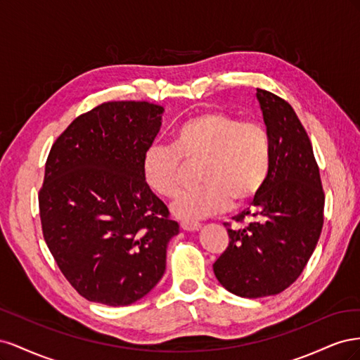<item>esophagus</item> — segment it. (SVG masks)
<instances>
[{
    "label": "esophagus",
    "instance_id": "34e87169",
    "mask_svg": "<svg viewBox=\"0 0 360 360\" xmlns=\"http://www.w3.org/2000/svg\"><path fill=\"white\" fill-rule=\"evenodd\" d=\"M180 226H181V230H184V231H198L201 228V224L193 222V221H183L180 224Z\"/></svg>",
    "mask_w": 360,
    "mask_h": 360
}]
</instances>
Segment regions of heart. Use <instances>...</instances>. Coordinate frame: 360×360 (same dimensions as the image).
<instances>
[{
    "label": "heart",
    "instance_id": "1",
    "mask_svg": "<svg viewBox=\"0 0 360 360\" xmlns=\"http://www.w3.org/2000/svg\"><path fill=\"white\" fill-rule=\"evenodd\" d=\"M181 160L198 162L201 186L183 192L171 210L193 221L254 200L271 168V144L264 124L222 111L195 115L176 127L172 146H151L143 158L147 186L160 197L180 191Z\"/></svg>",
    "mask_w": 360,
    "mask_h": 360
}]
</instances>
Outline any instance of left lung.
Listing matches in <instances>:
<instances>
[{"label": "left lung", "mask_w": 360, "mask_h": 360, "mask_svg": "<svg viewBox=\"0 0 360 360\" xmlns=\"http://www.w3.org/2000/svg\"><path fill=\"white\" fill-rule=\"evenodd\" d=\"M271 144V168L252 209L234 216L245 228L214 261L221 285L236 296L257 299L288 288L309 261L323 228L324 192L307 130L288 102L257 89Z\"/></svg>", "instance_id": "obj_1"}]
</instances>
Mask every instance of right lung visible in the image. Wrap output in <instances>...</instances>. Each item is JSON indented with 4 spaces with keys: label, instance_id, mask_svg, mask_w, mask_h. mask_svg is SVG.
I'll return each mask as SVG.
<instances>
[{
    "label": "right lung",
    "instance_id": "add662e5",
    "mask_svg": "<svg viewBox=\"0 0 360 360\" xmlns=\"http://www.w3.org/2000/svg\"><path fill=\"white\" fill-rule=\"evenodd\" d=\"M162 112L148 102L102 103L75 118L49 151L39 192L43 237L90 302L126 307L165 274L179 224L143 174Z\"/></svg>",
    "mask_w": 360,
    "mask_h": 360
}]
</instances>
